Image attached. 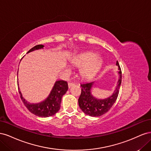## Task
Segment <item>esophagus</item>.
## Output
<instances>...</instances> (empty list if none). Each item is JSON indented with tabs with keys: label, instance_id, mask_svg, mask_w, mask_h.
<instances>
[{
	"label": "esophagus",
	"instance_id": "34e87169",
	"mask_svg": "<svg viewBox=\"0 0 151 151\" xmlns=\"http://www.w3.org/2000/svg\"><path fill=\"white\" fill-rule=\"evenodd\" d=\"M74 85H75V84L73 83H68V88H70L72 86H74Z\"/></svg>",
	"mask_w": 151,
	"mask_h": 151
}]
</instances>
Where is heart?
Masks as SVG:
<instances>
[{"label": "heart", "instance_id": "obj_1", "mask_svg": "<svg viewBox=\"0 0 151 151\" xmlns=\"http://www.w3.org/2000/svg\"><path fill=\"white\" fill-rule=\"evenodd\" d=\"M72 63L76 66L83 65L79 74L83 78H89L98 70L102 64V60L92 52H84L73 59Z\"/></svg>", "mask_w": 151, "mask_h": 151}]
</instances>
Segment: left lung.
<instances>
[{"mask_svg": "<svg viewBox=\"0 0 151 151\" xmlns=\"http://www.w3.org/2000/svg\"><path fill=\"white\" fill-rule=\"evenodd\" d=\"M116 65L119 70V79L113 94L109 98L104 99H98L91 94V88L94 82H87L81 84V94L78 99L80 108L85 114L91 116H100L107 113L115 103L122 83V70L119 63L116 61Z\"/></svg>", "mask_w": 151, "mask_h": 151, "instance_id": "8db88e82", "label": "left lung"}]
</instances>
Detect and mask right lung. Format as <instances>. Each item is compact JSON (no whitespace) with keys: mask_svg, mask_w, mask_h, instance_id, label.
I'll return each instance as SVG.
<instances>
[{"mask_svg":"<svg viewBox=\"0 0 151 151\" xmlns=\"http://www.w3.org/2000/svg\"><path fill=\"white\" fill-rule=\"evenodd\" d=\"M43 45H38L30 49L28 53L43 48ZM68 90V84L65 81H57L48 97L44 101L37 104H31L27 102L22 96L21 91H19L21 99L27 109L34 115L40 117H49L55 115L60 108L62 96Z\"/></svg>","mask_w":151,"mask_h":151,"instance_id":"right-lung-1","label":"right lung"}]
</instances>
